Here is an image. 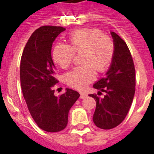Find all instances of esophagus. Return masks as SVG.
I'll return each instance as SVG.
<instances>
[{
  "instance_id": "1",
  "label": "esophagus",
  "mask_w": 154,
  "mask_h": 154,
  "mask_svg": "<svg viewBox=\"0 0 154 154\" xmlns=\"http://www.w3.org/2000/svg\"><path fill=\"white\" fill-rule=\"evenodd\" d=\"M87 97V94H81V96H80V98L81 99H84V98H85V97Z\"/></svg>"
}]
</instances>
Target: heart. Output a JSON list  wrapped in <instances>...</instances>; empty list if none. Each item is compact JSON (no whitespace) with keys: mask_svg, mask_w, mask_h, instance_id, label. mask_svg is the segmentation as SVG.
<instances>
[{"mask_svg":"<svg viewBox=\"0 0 154 154\" xmlns=\"http://www.w3.org/2000/svg\"><path fill=\"white\" fill-rule=\"evenodd\" d=\"M68 39L69 45L60 43L53 48L52 57L61 69H67L75 55L81 54L82 65L67 72L65 81L73 89L83 90L95 78V70L101 73L109 68L114 56V43L109 36L95 28L76 30Z\"/></svg>","mask_w":154,"mask_h":154,"instance_id":"b5f03b06","label":"heart"}]
</instances>
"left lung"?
I'll return each instance as SVG.
<instances>
[{"label":"left lung","instance_id":"1","mask_svg":"<svg viewBox=\"0 0 154 154\" xmlns=\"http://www.w3.org/2000/svg\"><path fill=\"white\" fill-rule=\"evenodd\" d=\"M115 52L106 76L94 85L105 96L97 94L89 96L96 101V109L93 120L94 124L103 129H111L122 123L126 117L135 94V67L131 53L123 39L111 32Z\"/></svg>","mask_w":154,"mask_h":154}]
</instances>
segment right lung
<instances>
[{
	"label": "right lung",
	"mask_w": 154,
	"mask_h": 154,
	"mask_svg": "<svg viewBox=\"0 0 154 154\" xmlns=\"http://www.w3.org/2000/svg\"><path fill=\"white\" fill-rule=\"evenodd\" d=\"M65 29L45 25L32 32L23 50L20 66V86L28 109L39 128L49 133L61 131L68 124L69 111L79 98L66 89L56 97V69L51 56L53 42Z\"/></svg>",
	"instance_id": "obj_1"
}]
</instances>
